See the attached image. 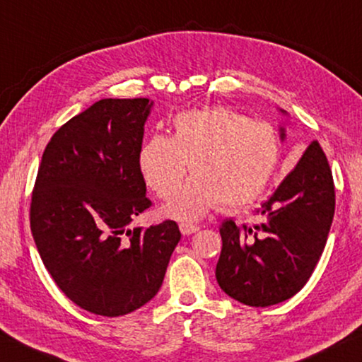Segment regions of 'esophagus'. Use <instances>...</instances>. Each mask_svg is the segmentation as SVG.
Returning <instances> with one entry per match:
<instances>
[{"instance_id": "1", "label": "esophagus", "mask_w": 362, "mask_h": 362, "mask_svg": "<svg viewBox=\"0 0 362 362\" xmlns=\"http://www.w3.org/2000/svg\"><path fill=\"white\" fill-rule=\"evenodd\" d=\"M180 230H181L182 235L189 236V235H192V233L199 231V226L197 225H191V223H181L180 225Z\"/></svg>"}]
</instances>
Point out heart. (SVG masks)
Segmentation results:
<instances>
[{
  "label": "heart",
  "instance_id": "b5f03b06",
  "mask_svg": "<svg viewBox=\"0 0 362 362\" xmlns=\"http://www.w3.org/2000/svg\"><path fill=\"white\" fill-rule=\"evenodd\" d=\"M173 137H150L139 155L147 186L168 199L189 165L193 180L166 205L175 218L197 220L209 210L252 204L280 158L275 127L225 107L182 111L173 119Z\"/></svg>",
  "mask_w": 362,
  "mask_h": 362
}]
</instances>
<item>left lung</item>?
<instances>
[{
    "label": "left lung",
    "mask_w": 362,
    "mask_h": 362,
    "mask_svg": "<svg viewBox=\"0 0 362 362\" xmlns=\"http://www.w3.org/2000/svg\"><path fill=\"white\" fill-rule=\"evenodd\" d=\"M281 139L285 129L281 127ZM335 186L320 144L313 141L275 192L255 210L254 225L225 220L215 276L236 301L267 308L308 283L329 236Z\"/></svg>",
    "instance_id": "obj_1"
}]
</instances>
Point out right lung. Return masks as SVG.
<instances>
[{"label": "right lung", "mask_w": 362, "mask_h": 362, "mask_svg": "<svg viewBox=\"0 0 362 362\" xmlns=\"http://www.w3.org/2000/svg\"><path fill=\"white\" fill-rule=\"evenodd\" d=\"M148 98H103L49 139L30 202L38 254L59 290L118 317L148 303L180 243L176 221L127 225L152 202L139 166Z\"/></svg>", "instance_id": "obj_1"}]
</instances>
